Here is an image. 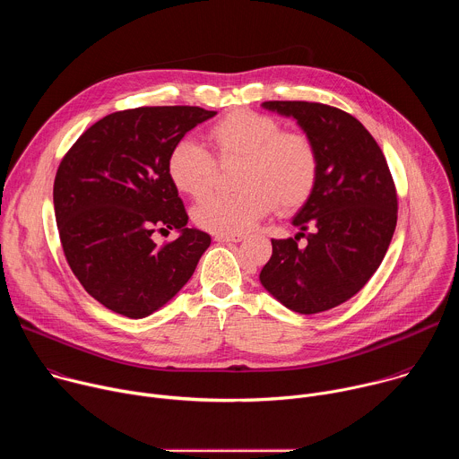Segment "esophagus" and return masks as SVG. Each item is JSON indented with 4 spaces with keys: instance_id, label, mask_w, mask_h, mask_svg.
<instances>
[{
    "instance_id": "1",
    "label": "esophagus",
    "mask_w": 459,
    "mask_h": 459,
    "mask_svg": "<svg viewBox=\"0 0 459 459\" xmlns=\"http://www.w3.org/2000/svg\"><path fill=\"white\" fill-rule=\"evenodd\" d=\"M214 239L223 241V243H239L245 239V236L243 234H216Z\"/></svg>"
}]
</instances>
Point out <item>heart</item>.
Instances as JSON below:
<instances>
[{"label":"heart","instance_id":"heart-1","mask_svg":"<svg viewBox=\"0 0 459 459\" xmlns=\"http://www.w3.org/2000/svg\"><path fill=\"white\" fill-rule=\"evenodd\" d=\"M212 154L200 143L183 140L167 158L172 185L202 200L218 181L221 167L239 163L238 192L214 195L194 209V223L212 234H239L271 214L299 209L312 195L319 176V152L301 130H283L273 117L239 108L218 119L207 133Z\"/></svg>","mask_w":459,"mask_h":459}]
</instances>
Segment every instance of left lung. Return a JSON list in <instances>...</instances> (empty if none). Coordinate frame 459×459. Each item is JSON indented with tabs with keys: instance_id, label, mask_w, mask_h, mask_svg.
I'll return each mask as SVG.
<instances>
[{
	"instance_id": "obj_1",
	"label": "left lung",
	"mask_w": 459,
	"mask_h": 459,
	"mask_svg": "<svg viewBox=\"0 0 459 459\" xmlns=\"http://www.w3.org/2000/svg\"><path fill=\"white\" fill-rule=\"evenodd\" d=\"M264 107L298 119L317 147L319 176L292 220L301 232L273 239L259 280L294 312H325L358 294L381 265L398 221L396 185L379 145L349 112L316 101ZM301 237L305 247H297Z\"/></svg>"
}]
</instances>
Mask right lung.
Here are the masks:
<instances>
[{
  "mask_svg": "<svg viewBox=\"0 0 459 459\" xmlns=\"http://www.w3.org/2000/svg\"><path fill=\"white\" fill-rule=\"evenodd\" d=\"M202 107L117 110L89 126L63 156L54 212L63 254L83 289L108 310L145 317L174 298L211 245L186 229V211L167 174L170 149L198 123ZM182 236L158 247L152 234Z\"/></svg>",
  "mask_w": 459,
  "mask_h": 459,
  "instance_id": "add662e5",
  "label": "right lung"
}]
</instances>
